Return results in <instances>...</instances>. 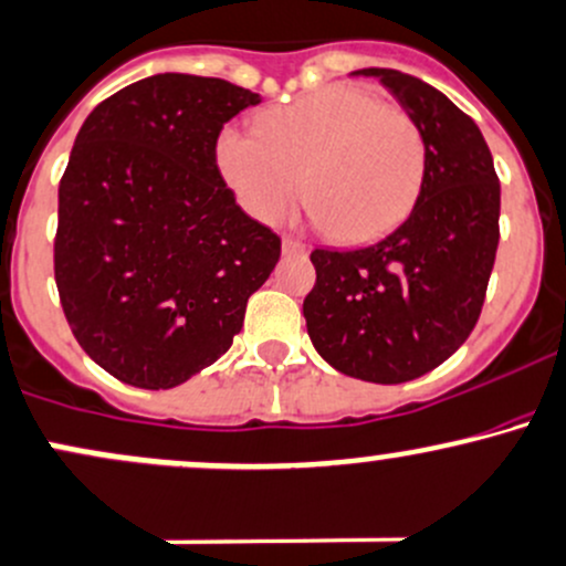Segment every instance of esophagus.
Instances as JSON below:
<instances>
[{
	"label": "esophagus",
	"mask_w": 566,
	"mask_h": 566,
	"mask_svg": "<svg viewBox=\"0 0 566 566\" xmlns=\"http://www.w3.org/2000/svg\"><path fill=\"white\" fill-rule=\"evenodd\" d=\"M306 250H308V247L303 244V241L293 239V235H284V239H282V252L284 254H306Z\"/></svg>",
	"instance_id": "1"
}]
</instances>
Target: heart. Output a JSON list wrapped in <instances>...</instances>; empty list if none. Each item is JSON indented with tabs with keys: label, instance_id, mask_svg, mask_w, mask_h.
Returning a JSON list of instances; mask_svg holds the SVG:
<instances>
[{
	"label": "heart",
	"instance_id": "1",
	"mask_svg": "<svg viewBox=\"0 0 566 566\" xmlns=\"http://www.w3.org/2000/svg\"><path fill=\"white\" fill-rule=\"evenodd\" d=\"M217 169L241 207L279 222L303 201L327 233L368 241L411 214L427 171V142L406 112L374 93L327 85L263 112L258 132L228 126Z\"/></svg>",
	"mask_w": 566,
	"mask_h": 566
}]
</instances>
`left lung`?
Instances as JSON below:
<instances>
[{
	"mask_svg": "<svg viewBox=\"0 0 566 566\" xmlns=\"http://www.w3.org/2000/svg\"><path fill=\"white\" fill-rule=\"evenodd\" d=\"M378 77L427 142L411 214L359 250H314L316 284L303 301L308 338L340 374L402 384L430 374L473 333L500 244V179L473 117L424 80Z\"/></svg>",
	"mask_w": 566,
	"mask_h": 566,
	"instance_id": "8db88e82",
	"label": "left lung"
}]
</instances>
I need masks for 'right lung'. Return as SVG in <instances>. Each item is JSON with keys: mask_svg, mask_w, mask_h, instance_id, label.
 Masks as SVG:
<instances>
[{"mask_svg": "<svg viewBox=\"0 0 566 566\" xmlns=\"http://www.w3.org/2000/svg\"><path fill=\"white\" fill-rule=\"evenodd\" d=\"M258 93L153 74L85 117L59 185L55 287L74 338L107 374L171 389L244 325L282 239L241 212L214 142Z\"/></svg>", "mask_w": 566, "mask_h": 566, "instance_id": "add662e5", "label": "right lung"}]
</instances>
